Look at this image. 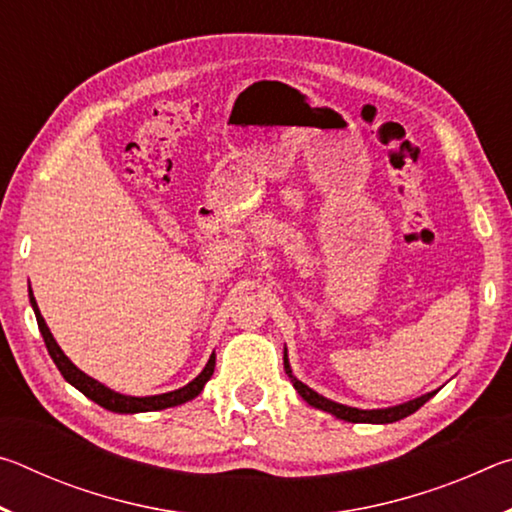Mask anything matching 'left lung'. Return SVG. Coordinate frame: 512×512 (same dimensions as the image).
Segmentation results:
<instances>
[{
  "label": "left lung",
  "mask_w": 512,
  "mask_h": 512,
  "mask_svg": "<svg viewBox=\"0 0 512 512\" xmlns=\"http://www.w3.org/2000/svg\"><path fill=\"white\" fill-rule=\"evenodd\" d=\"M284 370H287V375L291 379L293 388H296L298 395L309 406H314V409L325 411L329 415H334V418L345 420V422H366V424L397 422V420L406 418V415H411V413L418 411L424 402H429L431 397L438 393V391H431L427 395H420V397H415V400H409V402H404V404L388 406V409H354V406L339 404V402H334V400H327V397L316 393L314 388H309L307 384H302V381L296 375H293L291 363H289V357H287V348H284Z\"/></svg>",
  "instance_id": "left-lung-1"
}]
</instances>
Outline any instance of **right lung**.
I'll list each match as a JSON object with an SVG mask.
<instances>
[{
	"label": "right lung",
	"mask_w": 512,
	"mask_h": 512,
	"mask_svg": "<svg viewBox=\"0 0 512 512\" xmlns=\"http://www.w3.org/2000/svg\"><path fill=\"white\" fill-rule=\"evenodd\" d=\"M29 302L33 307V314H36L38 320V327H40V334L42 339H45V345L49 350V357L54 359L56 368L60 370V375L65 377V381H69L76 391H81L85 397H90L92 402H97L103 409H108L112 413H144V411H162V409H169V406H178V404H185L189 400H194L196 395H201V391L205 388L207 381H210L214 366H216V354L212 352V357L207 359L205 368L201 370V375L194 377L189 381L187 386L178 388V391H169V393H160V395H149V397H133V395H124V393H117L108 388L106 384H101L90 375H85L81 368H76L72 361L67 359V354L60 350V345L56 343L54 334L49 332V327L45 323V318H42L40 309H38V302L33 298V291L29 287Z\"/></svg>",
	"instance_id": "right-lung-1"
}]
</instances>
